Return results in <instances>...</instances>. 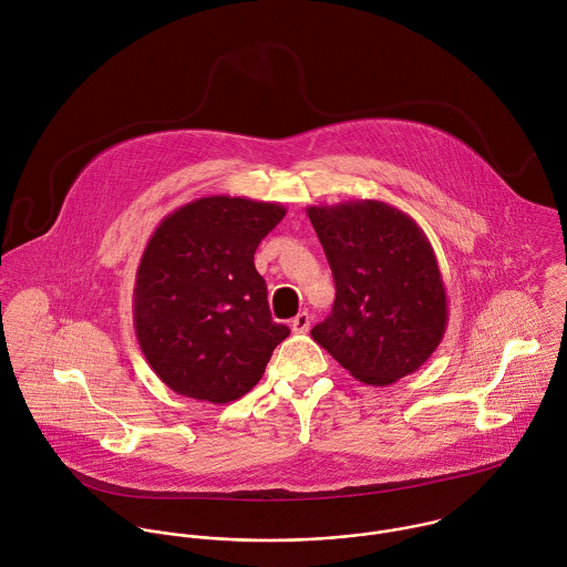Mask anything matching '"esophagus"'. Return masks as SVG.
Segmentation results:
<instances>
[{
    "mask_svg": "<svg viewBox=\"0 0 567 567\" xmlns=\"http://www.w3.org/2000/svg\"><path fill=\"white\" fill-rule=\"evenodd\" d=\"M289 327H291L293 333H307L309 327H311V316H309L307 311H302V313H298V316L291 320Z\"/></svg>",
    "mask_w": 567,
    "mask_h": 567,
    "instance_id": "obj_1",
    "label": "esophagus"
}]
</instances>
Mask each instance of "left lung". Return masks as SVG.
Returning <instances> with one entry per match:
<instances>
[{"instance_id": "8db88e82", "label": "left lung", "mask_w": 567, "mask_h": 567, "mask_svg": "<svg viewBox=\"0 0 567 567\" xmlns=\"http://www.w3.org/2000/svg\"><path fill=\"white\" fill-rule=\"evenodd\" d=\"M307 215L338 289L331 316L311 338L368 385L416 372L450 322L447 289L425 231L377 199L309 206Z\"/></svg>"}]
</instances>
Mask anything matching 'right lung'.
Listing matches in <instances>:
<instances>
[{
  "instance_id": "1",
  "label": "right lung",
  "mask_w": 567,
  "mask_h": 567,
  "mask_svg": "<svg viewBox=\"0 0 567 567\" xmlns=\"http://www.w3.org/2000/svg\"><path fill=\"white\" fill-rule=\"evenodd\" d=\"M280 204L213 195L159 221L135 271L133 327L153 372L173 392L224 405L262 377L289 336L269 313L254 267Z\"/></svg>"
}]
</instances>
